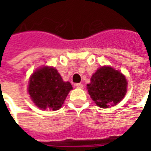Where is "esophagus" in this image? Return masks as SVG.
<instances>
[{
	"label": "esophagus",
	"instance_id": "34e87169",
	"mask_svg": "<svg viewBox=\"0 0 151 151\" xmlns=\"http://www.w3.org/2000/svg\"><path fill=\"white\" fill-rule=\"evenodd\" d=\"M75 86L77 88H84V85H83L82 84H81V83H78V84H76Z\"/></svg>",
	"mask_w": 151,
	"mask_h": 151
}]
</instances>
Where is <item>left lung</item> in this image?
I'll return each mask as SVG.
<instances>
[{"instance_id":"8db88e82","label":"left lung","mask_w":151,"mask_h":151,"mask_svg":"<svg viewBox=\"0 0 151 151\" xmlns=\"http://www.w3.org/2000/svg\"><path fill=\"white\" fill-rule=\"evenodd\" d=\"M127 80L120 71L110 66H102L96 70L87 85L88 94L97 106L108 108L117 105L127 92Z\"/></svg>"}]
</instances>
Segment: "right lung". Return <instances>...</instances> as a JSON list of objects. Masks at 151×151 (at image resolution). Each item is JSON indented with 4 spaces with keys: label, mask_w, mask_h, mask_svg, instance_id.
Returning <instances> with one entry per match:
<instances>
[{
    "label": "right lung",
    "mask_w": 151,
    "mask_h": 151,
    "mask_svg": "<svg viewBox=\"0 0 151 151\" xmlns=\"http://www.w3.org/2000/svg\"><path fill=\"white\" fill-rule=\"evenodd\" d=\"M71 89L70 83L63 81L56 69L49 66L41 67L33 73L28 85L32 101L41 110L60 109Z\"/></svg>",
    "instance_id": "obj_1"
}]
</instances>
